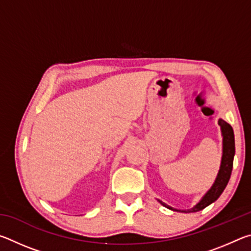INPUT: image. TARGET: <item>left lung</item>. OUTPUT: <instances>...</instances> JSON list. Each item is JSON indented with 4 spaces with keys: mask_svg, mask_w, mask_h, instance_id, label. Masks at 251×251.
Instances as JSON below:
<instances>
[{
    "mask_svg": "<svg viewBox=\"0 0 251 251\" xmlns=\"http://www.w3.org/2000/svg\"><path fill=\"white\" fill-rule=\"evenodd\" d=\"M218 124L222 128V135H223V157H222V164H220V169L218 172V175L216 177V180L211 188L208 190L205 196L201 198L196 206H194L190 209L186 210H178L176 208H173L171 206L166 205V203L160 201L157 199L161 205L165 206L168 209L175 210V211H181V212H196L203 209L210 203L217 201L220 195L223 194L224 189L226 188L229 179H230L231 171H232V164H233V156H235V135H233L232 127L228 124L227 122L224 120H219Z\"/></svg>",
    "mask_w": 251,
    "mask_h": 251,
    "instance_id": "obj_1",
    "label": "left lung"
}]
</instances>
